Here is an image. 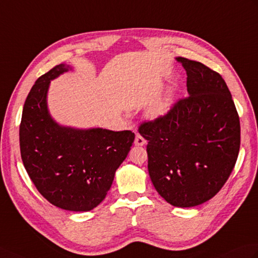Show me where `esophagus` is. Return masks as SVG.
Instances as JSON below:
<instances>
[{"label":"esophagus","mask_w":258,"mask_h":258,"mask_svg":"<svg viewBox=\"0 0 258 258\" xmlns=\"http://www.w3.org/2000/svg\"><path fill=\"white\" fill-rule=\"evenodd\" d=\"M134 144H135L136 146H143V145H145V144H146V141H145V139H144L143 136H141L140 134H137L136 137H135Z\"/></svg>","instance_id":"34e87169"}]
</instances>
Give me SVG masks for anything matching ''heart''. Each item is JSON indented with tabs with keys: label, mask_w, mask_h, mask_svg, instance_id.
Segmentation results:
<instances>
[{
	"label": "heart",
	"mask_w": 258,
	"mask_h": 258,
	"mask_svg": "<svg viewBox=\"0 0 258 258\" xmlns=\"http://www.w3.org/2000/svg\"><path fill=\"white\" fill-rule=\"evenodd\" d=\"M171 104H172V95H171V93H167L165 97L153 107L152 114L154 116H159V115L166 114V113L168 112L171 107Z\"/></svg>",
	"instance_id": "b5f03b06"
}]
</instances>
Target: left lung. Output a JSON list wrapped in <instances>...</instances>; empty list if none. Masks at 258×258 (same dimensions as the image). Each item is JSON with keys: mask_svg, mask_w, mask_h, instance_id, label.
I'll return each mask as SVG.
<instances>
[{"mask_svg": "<svg viewBox=\"0 0 258 258\" xmlns=\"http://www.w3.org/2000/svg\"><path fill=\"white\" fill-rule=\"evenodd\" d=\"M189 97L165 115L141 124L148 141V172L155 189L173 207L199 206L217 195L234 168L241 126L223 78L199 61L178 57Z\"/></svg>", "mask_w": 258, "mask_h": 258, "instance_id": "1", "label": "left lung"}]
</instances>
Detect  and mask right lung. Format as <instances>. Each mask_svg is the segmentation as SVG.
<instances>
[{
    "mask_svg": "<svg viewBox=\"0 0 258 258\" xmlns=\"http://www.w3.org/2000/svg\"><path fill=\"white\" fill-rule=\"evenodd\" d=\"M71 69L60 63L39 77L23 107L20 147L39 194L63 210L86 212L103 201L134 142L131 131L61 126L47 109L50 80Z\"/></svg>",
    "mask_w": 258,
    "mask_h": 258,
    "instance_id": "obj_1",
    "label": "right lung"
}]
</instances>
